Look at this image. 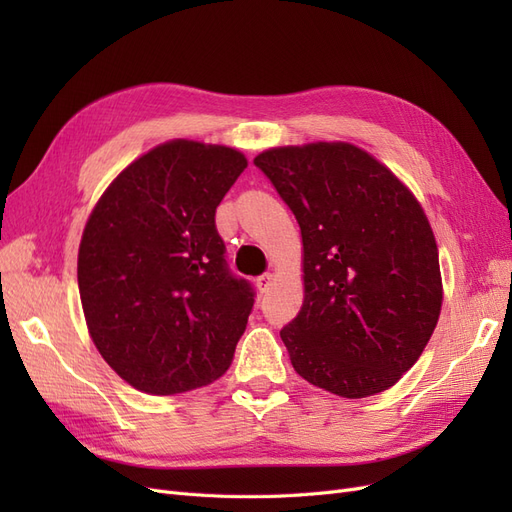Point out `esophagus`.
Returning <instances> with one entry per match:
<instances>
[{"label":"esophagus","instance_id":"obj_1","mask_svg":"<svg viewBox=\"0 0 512 512\" xmlns=\"http://www.w3.org/2000/svg\"><path fill=\"white\" fill-rule=\"evenodd\" d=\"M273 282H275V275L273 273H265V275H260L258 280H256V288H258V292L265 294L273 286Z\"/></svg>","mask_w":512,"mask_h":512}]
</instances>
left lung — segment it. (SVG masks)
<instances>
[{
  "mask_svg": "<svg viewBox=\"0 0 512 512\" xmlns=\"http://www.w3.org/2000/svg\"><path fill=\"white\" fill-rule=\"evenodd\" d=\"M254 164L301 228L303 305L280 331L294 371L346 399L391 389L442 309L438 245L421 203L344 141L271 147Z\"/></svg>",
  "mask_w": 512,
  "mask_h": 512,
  "instance_id": "obj_1",
  "label": "left lung"
}]
</instances>
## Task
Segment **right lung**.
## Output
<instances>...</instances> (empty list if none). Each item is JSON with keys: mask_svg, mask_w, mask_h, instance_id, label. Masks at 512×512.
<instances>
[{"mask_svg": "<svg viewBox=\"0 0 512 512\" xmlns=\"http://www.w3.org/2000/svg\"><path fill=\"white\" fill-rule=\"evenodd\" d=\"M247 168L241 151L175 138L108 183L79 245V292L91 342L147 395L222 378L254 292L226 269L215 209Z\"/></svg>", "mask_w": 512, "mask_h": 512, "instance_id": "1", "label": "right lung"}]
</instances>
